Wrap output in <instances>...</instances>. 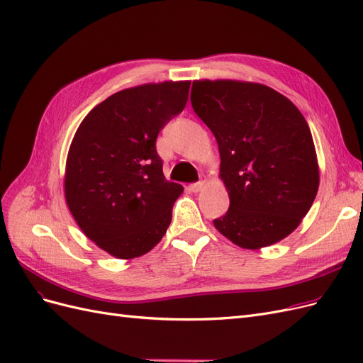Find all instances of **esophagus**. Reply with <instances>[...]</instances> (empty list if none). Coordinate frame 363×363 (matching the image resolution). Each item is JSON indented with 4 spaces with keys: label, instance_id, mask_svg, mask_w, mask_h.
Wrapping results in <instances>:
<instances>
[{
    "label": "esophagus",
    "instance_id": "obj_1",
    "mask_svg": "<svg viewBox=\"0 0 363 363\" xmlns=\"http://www.w3.org/2000/svg\"><path fill=\"white\" fill-rule=\"evenodd\" d=\"M204 184H206V179L203 177L200 182H196V183H192V184H191V191H192V192H200V191L204 188Z\"/></svg>",
    "mask_w": 363,
    "mask_h": 363
}]
</instances>
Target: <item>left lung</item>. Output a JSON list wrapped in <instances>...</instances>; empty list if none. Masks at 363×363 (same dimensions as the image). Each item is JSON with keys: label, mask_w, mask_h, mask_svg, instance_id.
I'll return each mask as SVG.
<instances>
[{"label": "left lung", "mask_w": 363, "mask_h": 363, "mask_svg": "<svg viewBox=\"0 0 363 363\" xmlns=\"http://www.w3.org/2000/svg\"><path fill=\"white\" fill-rule=\"evenodd\" d=\"M194 112L213 133L230 207L213 225L259 250L300 225L320 186L311 128L286 96L260 83L196 80Z\"/></svg>", "instance_id": "left-lung-1"}]
</instances>
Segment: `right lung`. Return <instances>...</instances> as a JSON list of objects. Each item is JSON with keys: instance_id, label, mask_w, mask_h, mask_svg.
<instances>
[{"instance_id": "1", "label": "right lung", "mask_w": 363, "mask_h": 363, "mask_svg": "<svg viewBox=\"0 0 363 363\" xmlns=\"http://www.w3.org/2000/svg\"><path fill=\"white\" fill-rule=\"evenodd\" d=\"M189 86L163 82L119 91L75 131L65 199L83 233L118 259L145 255L171 224L183 186L164 179L156 139L184 108Z\"/></svg>"}]
</instances>
